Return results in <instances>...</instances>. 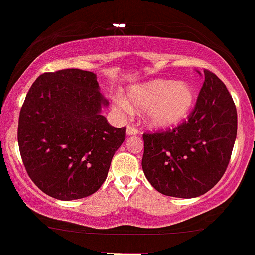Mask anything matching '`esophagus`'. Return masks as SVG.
<instances>
[{
  "label": "esophagus",
  "instance_id": "1",
  "mask_svg": "<svg viewBox=\"0 0 255 255\" xmlns=\"http://www.w3.org/2000/svg\"><path fill=\"white\" fill-rule=\"evenodd\" d=\"M137 133H139V130H137L135 127H133V126L128 125L127 127H126V135H127V136H130V135H136Z\"/></svg>",
  "mask_w": 255,
  "mask_h": 255
}]
</instances>
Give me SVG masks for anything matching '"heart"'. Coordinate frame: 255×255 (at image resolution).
I'll return each mask as SVG.
<instances>
[{
  "label": "heart",
  "mask_w": 255,
  "mask_h": 255,
  "mask_svg": "<svg viewBox=\"0 0 255 255\" xmlns=\"http://www.w3.org/2000/svg\"><path fill=\"white\" fill-rule=\"evenodd\" d=\"M197 95L186 81L156 80L131 86L128 99L122 95L113 98V105L121 113L131 107L145 110V121L154 129H172L186 121L194 108Z\"/></svg>",
  "instance_id": "obj_1"
}]
</instances>
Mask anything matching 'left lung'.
<instances>
[{
  "instance_id": "1",
  "label": "left lung",
  "mask_w": 255,
  "mask_h": 255,
  "mask_svg": "<svg viewBox=\"0 0 255 255\" xmlns=\"http://www.w3.org/2000/svg\"><path fill=\"white\" fill-rule=\"evenodd\" d=\"M204 78L188 121L172 130L142 135L145 177L168 197L189 199L205 194L229 164L238 134L236 107L217 75L204 71Z\"/></svg>"
}]
</instances>
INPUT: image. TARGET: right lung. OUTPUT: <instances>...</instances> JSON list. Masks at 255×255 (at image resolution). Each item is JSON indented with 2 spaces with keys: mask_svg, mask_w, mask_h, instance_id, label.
<instances>
[{
  "mask_svg": "<svg viewBox=\"0 0 255 255\" xmlns=\"http://www.w3.org/2000/svg\"><path fill=\"white\" fill-rule=\"evenodd\" d=\"M99 90L95 73L62 69L38 77L22 104L17 142L26 171L58 200L97 192L125 141V127L102 115L109 102Z\"/></svg>",
  "mask_w": 255,
  "mask_h": 255,
  "instance_id": "add662e5",
  "label": "right lung"
}]
</instances>
